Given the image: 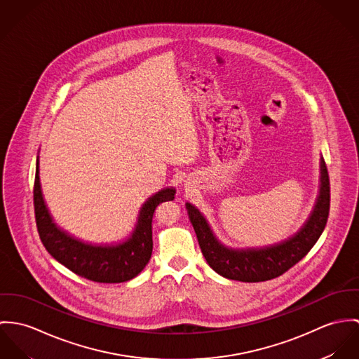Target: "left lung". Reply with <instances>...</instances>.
Here are the masks:
<instances>
[{
  "mask_svg": "<svg viewBox=\"0 0 359 359\" xmlns=\"http://www.w3.org/2000/svg\"><path fill=\"white\" fill-rule=\"evenodd\" d=\"M319 191L314 208L303 226L290 237L276 243L253 248L226 246L210 229L198 208L187 202L189 219L198 238L206 263L222 277L242 282L277 278L300 262L318 241L329 215L330 187L323 157L319 162Z\"/></svg>",
  "mask_w": 359,
  "mask_h": 359,
  "instance_id": "1",
  "label": "left lung"
}]
</instances>
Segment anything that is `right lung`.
Segmentation results:
<instances>
[{
  "label": "right lung",
  "mask_w": 359,
  "mask_h": 359,
  "mask_svg": "<svg viewBox=\"0 0 359 359\" xmlns=\"http://www.w3.org/2000/svg\"><path fill=\"white\" fill-rule=\"evenodd\" d=\"M175 187H165L146 199L135 227L122 241L92 243L55 223L43 199L40 183V156L36 163L34 212L41 241L53 259L83 278L103 283H120L137 277L153 253V215L161 202L173 201Z\"/></svg>",
  "instance_id": "1"
}]
</instances>
